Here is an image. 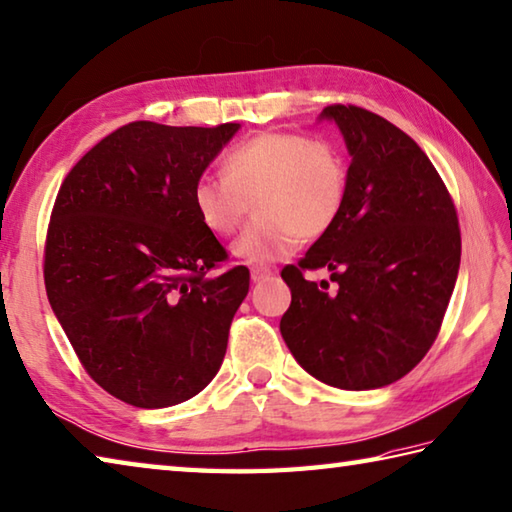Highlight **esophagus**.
Returning a JSON list of instances; mask_svg holds the SVG:
<instances>
[{"label": "esophagus", "mask_w": 512, "mask_h": 512, "mask_svg": "<svg viewBox=\"0 0 512 512\" xmlns=\"http://www.w3.org/2000/svg\"><path fill=\"white\" fill-rule=\"evenodd\" d=\"M271 275H273L271 268H266V266H253V268H250V280H253L255 284L262 282V280H268V277H271Z\"/></svg>", "instance_id": "1"}]
</instances>
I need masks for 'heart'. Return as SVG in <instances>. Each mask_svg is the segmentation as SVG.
Listing matches in <instances>:
<instances>
[{
  "instance_id": "obj_1",
  "label": "heart",
  "mask_w": 512,
  "mask_h": 512,
  "mask_svg": "<svg viewBox=\"0 0 512 512\" xmlns=\"http://www.w3.org/2000/svg\"><path fill=\"white\" fill-rule=\"evenodd\" d=\"M349 172L340 150L304 134L264 132L224 156V176L194 183L192 206L201 226L230 237L250 212L257 219L232 244L237 262L268 264L288 257L302 237L336 226L347 201Z\"/></svg>"
}]
</instances>
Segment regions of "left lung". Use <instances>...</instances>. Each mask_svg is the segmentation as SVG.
I'll use <instances>...</instances> for the list:
<instances>
[{
	"label": "left lung",
	"mask_w": 512,
	"mask_h": 512,
	"mask_svg": "<svg viewBox=\"0 0 512 512\" xmlns=\"http://www.w3.org/2000/svg\"><path fill=\"white\" fill-rule=\"evenodd\" d=\"M347 152L340 217L282 280L280 331L293 358L331 387L378 389L418 365L441 329L461 264L459 219L439 172L403 129L360 107H324ZM327 267L328 283L301 273Z\"/></svg>",
	"instance_id": "obj_1"
}]
</instances>
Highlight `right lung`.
Listing matches in <instances>:
<instances>
[{"label":"right lung","instance_id":"obj_1","mask_svg":"<svg viewBox=\"0 0 512 512\" xmlns=\"http://www.w3.org/2000/svg\"><path fill=\"white\" fill-rule=\"evenodd\" d=\"M241 129L129 123L67 174L51 212L44 284L96 383L134 407L197 396L224 362L250 273L208 275L226 250L192 190Z\"/></svg>","mask_w":512,"mask_h":512}]
</instances>
